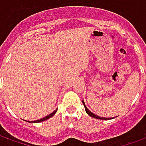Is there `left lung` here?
I'll return each instance as SVG.
<instances>
[{"label":"left lung","mask_w":146,"mask_h":146,"mask_svg":"<svg viewBox=\"0 0 146 146\" xmlns=\"http://www.w3.org/2000/svg\"><path fill=\"white\" fill-rule=\"evenodd\" d=\"M82 103H83V105H84V106H85V110H86V112L88 113V114L90 115V117H94V118H97V119H102V120H106V119H110V118H106V117H99V116H97V115H95L94 113H93L92 112H90L88 109H87V107L86 106V105H85V102L84 101H82ZM111 118H113V117H110Z\"/></svg>","instance_id":"8db88e82"}]
</instances>
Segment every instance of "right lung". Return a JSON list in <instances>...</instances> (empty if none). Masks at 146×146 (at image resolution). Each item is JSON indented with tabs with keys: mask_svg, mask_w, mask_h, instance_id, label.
<instances>
[{
	"mask_svg": "<svg viewBox=\"0 0 146 146\" xmlns=\"http://www.w3.org/2000/svg\"><path fill=\"white\" fill-rule=\"evenodd\" d=\"M56 110L54 112H52V113H50L49 115H48V116H46V117H44V118H41L40 119V120H36V121H28V122H30V123H39V122H41V121H45V120H47V119L50 118V117H52L53 115L56 113Z\"/></svg>",
	"mask_w": 146,
	"mask_h": 146,
	"instance_id": "obj_1",
	"label": "right lung"
}]
</instances>
